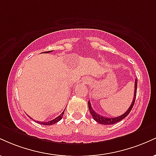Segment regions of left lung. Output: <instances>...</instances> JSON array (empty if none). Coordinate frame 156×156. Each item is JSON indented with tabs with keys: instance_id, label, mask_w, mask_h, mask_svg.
Returning a JSON list of instances; mask_svg holds the SVG:
<instances>
[{
	"instance_id": "8db88e82",
	"label": "left lung",
	"mask_w": 156,
	"mask_h": 156,
	"mask_svg": "<svg viewBox=\"0 0 156 156\" xmlns=\"http://www.w3.org/2000/svg\"><path fill=\"white\" fill-rule=\"evenodd\" d=\"M137 82H138L137 79H136L135 80V84H134V95H133V101H132L131 105H130L129 108L127 110L126 112H125L124 114H122L121 116H119V117L109 118V117H103V116H101V115H99V114H97V113L94 112V110H93V108H92V105H91V103L89 101V102H88L89 109V112H90V114H92L93 119H94V120L97 122L100 123V124H102V125H112V124H115V123H117V122H118L121 121L122 119H124L125 117H126L129 114L130 111L132 110V108H133L134 103H135L136 97Z\"/></svg>"
}]
</instances>
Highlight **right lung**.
<instances>
[{
  "mask_svg": "<svg viewBox=\"0 0 156 156\" xmlns=\"http://www.w3.org/2000/svg\"><path fill=\"white\" fill-rule=\"evenodd\" d=\"M52 51H49L44 52V53H51V52H52ZM64 111H65V110H64V112H62V114H61L60 115L58 116V117H57L56 118H55V119H52V120H51V121H48V122H38V121H35V122H37V123H39V124L43 125H53V124H55V123L58 122V121H60L61 119H62V117H63V114H64Z\"/></svg>",
  "mask_w": 156,
  "mask_h": 156,
  "instance_id": "right-lung-1",
  "label": "right lung"
}]
</instances>
